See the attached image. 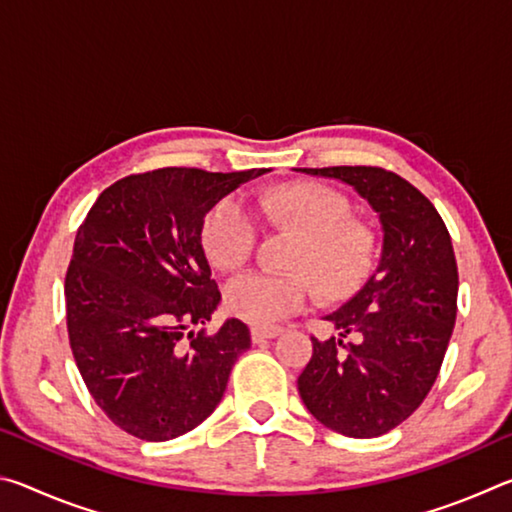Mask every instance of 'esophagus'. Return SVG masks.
<instances>
[{
  "mask_svg": "<svg viewBox=\"0 0 512 512\" xmlns=\"http://www.w3.org/2000/svg\"><path fill=\"white\" fill-rule=\"evenodd\" d=\"M282 329L280 327H253L250 329V339L253 343H264V341H271L275 336H280Z\"/></svg>",
  "mask_w": 512,
  "mask_h": 512,
  "instance_id": "obj_1",
  "label": "esophagus"
}]
</instances>
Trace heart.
<instances>
[{
	"instance_id": "heart-1",
	"label": "heart",
	"mask_w": 512,
	"mask_h": 512,
	"mask_svg": "<svg viewBox=\"0 0 512 512\" xmlns=\"http://www.w3.org/2000/svg\"><path fill=\"white\" fill-rule=\"evenodd\" d=\"M268 210L305 235L298 266L316 275L327 291H345L357 284L370 266V235L350 223V203L323 185H289L268 196ZM257 214L244 196H225L203 221V248L221 271H235L253 255ZM314 298L307 273L248 271L225 287V305L237 318L255 327L277 325Z\"/></svg>"
}]
</instances>
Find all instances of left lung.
Instances as JSON below:
<instances>
[{"instance_id":"8db88e82","label":"left lung","mask_w":512,"mask_h":512,"mask_svg":"<svg viewBox=\"0 0 512 512\" xmlns=\"http://www.w3.org/2000/svg\"><path fill=\"white\" fill-rule=\"evenodd\" d=\"M296 171L350 185L381 225L375 273L325 316L339 339H311L314 354L298 377L302 402L320 424L350 438H375L418 409L443 366L458 296L452 239L429 198L393 171Z\"/></svg>"}]
</instances>
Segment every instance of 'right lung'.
<instances>
[{"mask_svg":"<svg viewBox=\"0 0 512 512\" xmlns=\"http://www.w3.org/2000/svg\"><path fill=\"white\" fill-rule=\"evenodd\" d=\"M268 169L167 167L117 180L76 232L65 277L67 332L101 411L135 438L162 443L198 427L221 402L248 327L219 307L201 232L205 214Z\"/></svg>","mask_w":512,"mask_h":512,"instance_id":"right-lung-1","label":"right lung"}]
</instances>
